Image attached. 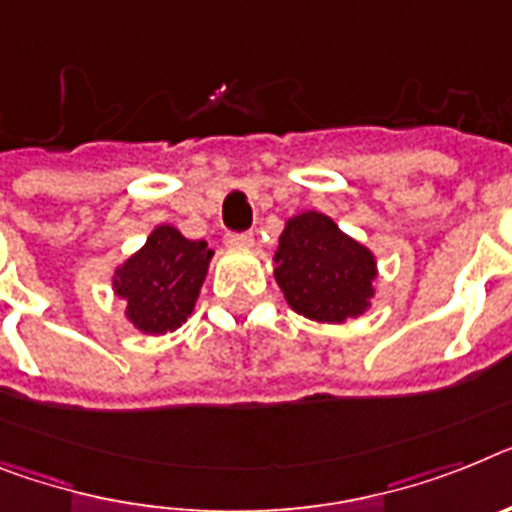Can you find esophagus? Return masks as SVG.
Here are the masks:
<instances>
[{
  "label": "esophagus",
  "mask_w": 512,
  "mask_h": 512,
  "mask_svg": "<svg viewBox=\"0 0 512 512\" xmlns=\"http://www.w3.org/2000/svg\"><path fill=\"white\" fill-rule=\"evenodd\" d=\"M226 244L234 249H249L255 244V234L252 231H242V234H226Z\"/></svg>",
  "instance_id": "esophagus-1"
}]
</instances>
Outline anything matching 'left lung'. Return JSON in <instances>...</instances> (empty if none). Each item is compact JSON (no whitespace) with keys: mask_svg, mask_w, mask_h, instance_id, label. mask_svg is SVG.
Segmentation results:
<instances>
[{"mask_svg":"<svg viewBox=\"0 0 512 512\" xmlns=\"http://www.w3.org/2000/svg\"><path fill=\"white\" fill-rule=\"evenodd\" d=\"M273 276L294 312L315 322H346L369 309L377 263L333 218L307 210L286 221Z\"/></svg>","mask_w":512,"mask_h":512,"instance_id":"left-lung-1","label":"left lung"}]
</instances>
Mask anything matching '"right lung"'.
Masks as SVG:
<instances>
[{
  "label": "right lung",
  "mask_w": 512,
  "mask_h": 512,
  "mask_svg": "<svg viewBox=\"0 0 512 512\" xmlns=\"http://www.w3.org/2000/svg\"><path fill=\"white\" fill-rule=\"evenodd\" d=\"M213 249L182 236L174 226H158L148 242L114 270V294L127 302L124 315L148 336L171 333L195 309L208 276Z\"/></svg>",
  "instance_id": "1"
}]
</instances>
